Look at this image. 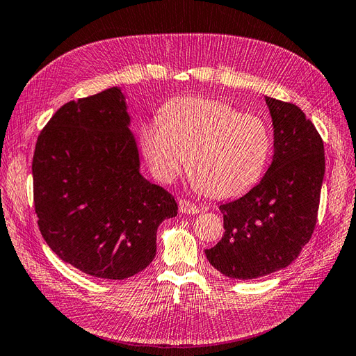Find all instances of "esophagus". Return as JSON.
Here are the masks:
<instances>
[{"label": "esophagus", "mask_w": 356, "mask_h": 356, "mask_svg": "<svg viewBox=\"0 0 356 356\" xmlns=\"http://www.w3.org/2000/svg\"><path fill=\"white\" fill-rule=\"evenodd\" d=\"M179 211L181 213H198L200 212V208L189 200H184V198H181V200H179Z\"/></svg>", "instance_id": "34e87169"}]
</instances>
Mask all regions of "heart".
Returning a JSON list of instances; mask_svg holds the SVG:
<instances>
[{"label":"heart","mask_w":356,"mask_h":356,"mask_svg":"<svg viewBox=\"0 0 356 356\" xmlns=\"http://www.w3.org/2000/svg\"><path fill=\"white\" fill-rule=\"evenodd\" d=\"M162 121L139 131L140 148L153 176L170 184L186 168L198 191L217 198L245 193L262 176L271 134L256 115L208 98H177L163 107Z\"/></svg>","instance_id":"heart-1"}]
</instances>
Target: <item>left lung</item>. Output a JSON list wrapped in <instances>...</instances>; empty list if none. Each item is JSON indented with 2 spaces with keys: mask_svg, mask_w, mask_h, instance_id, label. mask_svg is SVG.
I'll return each mask as SVG.
<instances>
[{
  "mask_svg": "<svg viewBox=\"0 0 356 356\" xmlns=\"http://www.w3.org/2000/svg\"><path fill=\"white\" fill-rule=\"evenodd\" d=\"M275 154L249 193L220 204L225 234L204 250L230 279H256L282 270L299 256L317 222L325 148L318 131L296 104L266 97Z\"/></svg>",
  "mask_w": 356,
  "mask_h": 356,
  "instance_id": "left-lung-1",
  "label": "left lung"
}]
</instances>
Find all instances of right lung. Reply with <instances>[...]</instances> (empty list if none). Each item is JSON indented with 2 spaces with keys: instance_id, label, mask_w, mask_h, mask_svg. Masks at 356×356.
<instances>
[{
  "instance_id": "obj_1",
  "label": "right lung",
  "mask_w": 356,
  "mask_h": 356,
  "mask_svg": "<svg viewBox=\"0 0 356 356\" xmlns=\"http://www.w3.org/2000/svg\"><path fill=\"white\" fill-rule=\"evenodd\" d=\"M118 86L63 104L38 138L33 193L38 225L59 258L94 277L121 280L156 256V234L177 203L139 167Z\"/></svg>"
}]
</instances>
